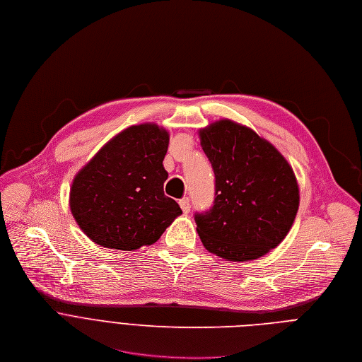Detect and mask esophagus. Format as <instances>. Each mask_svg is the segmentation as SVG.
<instances>
[{
    "instance_id": "obj_1",
    "label": "esophagus",
    "mask_w": 362,
    "mask_h": 362,
    "mask_svg": "<svg viewBox=\"0 0 362 362\" xmlns=\"http://www.w3.org/2000/svg\"><path fill=\"white\" fill-rule=\"evenodd\" d=\"M180 206H181V209H182V212H184V214L189 212V208H191L189 199H188V198H182V199H180Z\"/></svg>"
}]
</instances>
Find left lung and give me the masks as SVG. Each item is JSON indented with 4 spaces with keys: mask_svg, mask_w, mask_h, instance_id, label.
<instances>
[{
    "mask_svg": "<svg viewBox=\"0 0 362 362\" xmlns=\"http://www.w3.org/2000/svg\"><path fill=\"white\" fill-rule=\"evenodd\" d=\"M215 175L214 205L195 214L204 247L228 261L257 259L291 230L300 205L294 171L251 128L220 119L199 129Z\"/></svg>",
    "mask_w": 362,
    "mask_h": 362,
    "instance_id": "left-lung-1",
    "label": "left lung"
}]
</instances>
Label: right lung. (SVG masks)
I'll return each mask as SVG.
<instances>
[{
  "label": "right lung",
  "instance_id": "1",
  "mask_svg": "<svg viewBox=\"0 0 362 362\" xmlns=\"http://www.w3.org/2000/svg\"><path fill=\"white\" fill-rule=\"evenodd\" d=\"M168 142V131L157 124L132 125L76 175L69 208L90 240L107 248L138 250L158 241L182 214L164 194Z\"/></svg>",
  "mask_w": 362,
  "mask_h": 362
}]
</instances>
